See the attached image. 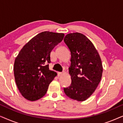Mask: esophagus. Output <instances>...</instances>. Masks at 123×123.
<instances>
[{
	"instance_id": "1",
	"label": "esophagus",
	"mask_w": 123,
	"mask_h": 123,
	"mask_svg": "<svg viewBox=\"0 0 123 123\" xmlns=\"http://www.w3.org/2000/svg\"><path fill=\"white\" fill-rule=\"evenodd\" d=\"M63 74V73H61V72H59V73H58V75L59 77H60V76H62V75Z\"/></svg>"
}]
</instances>
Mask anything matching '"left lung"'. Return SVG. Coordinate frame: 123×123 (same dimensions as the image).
Wrapping results in <instances>:
<instances>
[{
	"label": "left lung",
	"instance_id": "8db88e82",
	"mask_svg": "<svg viewBox=\"0 0 123 123\" xmlns=\"http://www.w3.org/2000/svg\"><path fill=\"white\" fill-rule=\"evenodd\" d=\"M64 41L71 53L69 73L72 80L64 91L69 98L83 101L95 91L101 80V59L92 42L82 33H69Z\"/></svg>",
	"mask_w": 123,
	"mask_h": 123
}]
</instances>
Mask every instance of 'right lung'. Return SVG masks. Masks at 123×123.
I'll list each match as a JSON object with an SVG mask.
<instances>
[{"label":"right lung","mask_w":123,"mask_h":123,"mask_svg":"<svg viewBox=\"0 0 123 123\" xmlns=\"http://www.w3.org/2000/svg\"><path fill=\"white\" fill-rule=\"evenodd\" d=\"M64 34L44 31L31 38L15 59L14 75L24 98L35 101L46 94L57 73L49 70L50 53L63 40Z\"/></svg>","instance_id":"obj_1"}]
</instances>
